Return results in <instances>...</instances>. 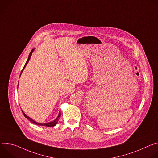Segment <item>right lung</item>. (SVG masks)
Instances as JSON below:
<instances>
[{
	"mask_svg": "<svg viewBox=\"0 0 158 158\" xmlns=\"http://www.w3.org/2000/svg\"><path fill=\"white\" fill-rule=\"evenodd\" d=\"M33 51H34V49H32V51H31V52H30V54H29V57H28V59H27V62H26V64H25V65H24V67H23V69H22V71H21V73H20V75H21V74H22V71H23V70H24V69L25 68V67H26V65H27V64L28 63V62L29 61V60H30V58H31V55H32V52H33ZM22 114H24V116H25V118H27V119H29L30 121H31L32 123H33L34 124H37V125H39V126H47V127H52V126H56V124H57V122H58V121H59V118L60 116V115H61V114H60V112H59V116H58V117L54 120V121H52V122H50V123H44V124H41V123H36L35 121H34V120H32L31 118H30L29 116H27L24 112H23V111H22Z\"/></svg>",
	"mask_w": 158,
	"mask_h": 158,
	"instance_id": "add662e5",
	"label": "right lung"
}]
</instances>
